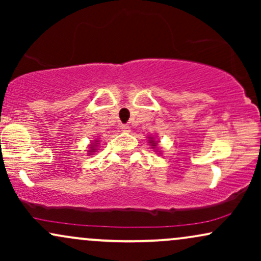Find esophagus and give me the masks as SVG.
<instances>
[{
	"label": "esophagus",
	"instance_id": "1",
	"mask_svg": "<svg viewBox=\"0 0 261 261\" xmlns=\"http://www.w3.org/2000/svg\"><path fill=\"white\" fill-rule=\"evenodd\" d=\"M121 130L124 131V133H130L131 127L128 126V125H121Z\"/></svg>",
	"mask_w": 261,
	"mask_h": 261
}]
</instances>
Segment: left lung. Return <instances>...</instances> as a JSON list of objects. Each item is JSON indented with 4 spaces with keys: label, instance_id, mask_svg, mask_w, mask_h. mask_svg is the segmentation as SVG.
<instances>
[{
    "label": "left lung",
    "instance_id": "1",
    "mask_svg": "<svg viewBox=\"0 0 261 261\" xmlns=\"http://www.w3.org/2000/svg\"><path fill=\"white\" fill-rule=\"evenodd\" d=\"M148 142L151 143L152 148H155V147H157V142H155V141H154L153 139H149V140H148Z\"/></svg>",
    "mask_w": 261,
    "mask_h": 261
}]
</instances>
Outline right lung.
Masks as SVG:
<instances>
[{"mask_svg": "<svg viewBox=\"0 0 261 261\" xmlns=\"http://www.w3.org/2000/svg\"><path fill=\"white\" fill-rule=\"evenodd\" d=\"M98 143H99V141H98V140H95L94 142L92 143L91 147H89V149H88V153H93V152H95V149H97L95 147L98 146ZM89 155H91V154H89Z\"/></svg>", "mask_w": 261, "mask_h": 261, "instance_id": "1", "label": "right lung"}]
</instances>
